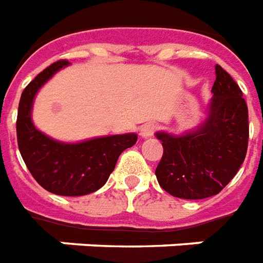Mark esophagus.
<instances>
[{"label":"esophagus","mask_w":263,"mask_h":263,"mask_svg":"<svg viewBox=\"0 0 263 263\" xmlns=\"http://www.w3.org/2000/svg\"><path fill=\"white\" fill-rule=\"evenodd\" d=\"M155 130H157V126H154V124H151V123H147V124H144L143 127H141V130H140V134H141V137L147 139V137L154 136Z\"/></svg>","instance_id":"1"}]
</instances>
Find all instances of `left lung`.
Segmentation results:
<instances>
[{"mask_svg":"<svg viewBox=\"0 0 263 263\" xmlns=\"http://www.w3.org/2000/svg\"><path fill=\"white\" fill-rule=\"evenodd\" d=\"M209 116L182 136L158 132L164 154L155 170L160 186L181 199L221 192L242 165L248 148V106L233 77L216 66Z\"/></svg>","mask_w":263,"mask_h":263,"instance_id":"obj_1","label":"left lung"}]
</instances>
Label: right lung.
Returning a JSON list of instances; mask_svg holds the SVG:
<instances>
[{
    "label": "right lung",
    "instance_id": "right-lung-1",
    "mask_svg": "<svg viewBox=\"0 0 263 263\" xmlns=\"http://www.w3.org/2000/svg\"><path fill=\"white\" fill-rule=\"evenodd\" d=\"M67 64V60L53 63L25 88L19 101L16 137L25 164L40 186L54 195L82 196L106 183L119 155L136 144L137 134H116L70 144L36 129L30 116L34 95Z\"/></svg>",
    "mask_w": 263,
    "mask_h": 263
}]
</instances>
